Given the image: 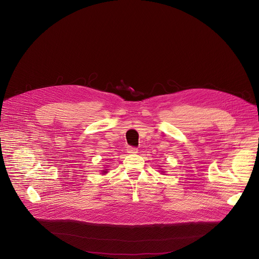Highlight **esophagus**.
I'll return each instance as SVG.
<instances>
[{"instance_id": "obj_1", "label": "esophagus", "mask_w": 259, "mask_h": 259, "mask_svg": "<svg viewBox=\"0 0 259 259\" xmlns=\"http://www.w3.org/2000/svg\"><path fill=\"white\" fill-rule=\"evenodd\" d=\"M126 151H127L128 154H137L138 153V149L134 148V147H128Z\"/></svg>"}]
</instances>
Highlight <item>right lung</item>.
I'll list each match as a JSON object with an SVG mask.
<instances>
[{"label":"right lung","mask_w":259,"mask_h":259,"mask_svg":"<svg viewBox=\"0 0 259 259\" xmlns=\"http://www.w3.org/2000/svg\"><path fill=\"white\" fill-rule=\"evenodd\" d=\"M102 172H103V174H105V172H106V171H102Z\"/></svg>","instance_id":"obj_1"}]
</instances>
